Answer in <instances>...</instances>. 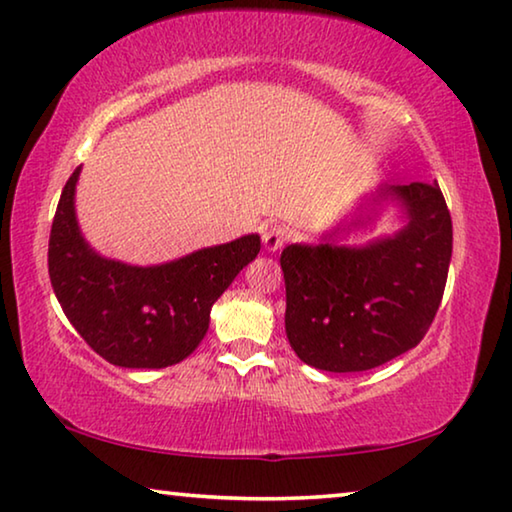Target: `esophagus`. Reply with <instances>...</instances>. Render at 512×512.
Listing matches in <instances>:
<instances>
[{
  "label": "esophagus",
  "instance_id": "34e87169",
  "mask_svg": "<svg viewBox=\"0 0 512 512\" xmlns=\"http://www.w3.org/2000/svg\"><path fill=\"white\" fill-rule=\"evenodd\" d=\"M285 239H287V230L282 225L264 227L262 243H264V248L269 250V253H275V250H280L282 243H285Z\"/></svg>",
  "mask_w": 512,
  "mask_h": 512
}]
</instances>
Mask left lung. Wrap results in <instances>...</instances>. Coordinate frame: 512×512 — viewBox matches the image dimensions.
<instances>
[{"label":"left lung","mask_w":512,"mask_h":512,"mask_svg":"<svg viewBox=\"0 0 512 512\" xmlns=\"http://www.w3.org/2000/svg\"><path fill=\"white\" fill-rule=\"evenodd\" d=\"M387 206L402 227L364 244H348L372 229ZM453 248L451 214L440 184H378L358 207L316 243L282 250L294 353L314 369L369 371L415 348L431 328L444 294Z\"/></svg>","instance_id":"1"}]
</instances>
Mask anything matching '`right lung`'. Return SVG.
<instances>
[{
    "label": "right lung",
    "instance_id": "obj_1",
    "mask_svg": "<svg viewBox=\"0 0 512 512\" xmlns=\"http://www.w3.org/2000/svg\"><path fill=\"white\" fill-rule=\"evenodd\" d=\"M81 166L63 186L52 223V289L68 321L104 360L125 369H164L196 351L209 312L259 253V234L193 250L164 264L111 259L81 234L75 193Z\"/></svg>",
    "mask_w": 512,
    "mask_h": 512
}]
</instances>
